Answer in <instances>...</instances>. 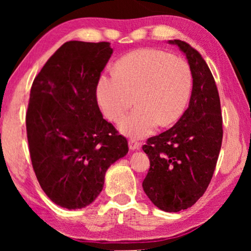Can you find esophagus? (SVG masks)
Segmentation results:
<instances>
[{"label": "esophagus", "instance_id": "esophagus-1", "mask_svg": "<svg viewBox=\"0 0 251 251\" xmlns=\"http://www.w3.org/2000/svg\"><path fill=\"white\" fill-rule=\"evenodd\" d=\"M140 147V143L137 142L136 139H129V149L131 151H136L139 150Z\"/></svg>", "mask_w": 251, "mask_h": 251}]
</instances>
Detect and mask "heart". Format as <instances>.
<instances>
[{
    "instance_id": "obj_1",
    "label": "heart",
    "mask_w": 251,
    "mask_h": 251,
    "mask_svg": "<svg viewBox=\"0 0 251 251\" xmlns=\"http://www.w3.org/2000/svg\"><path fill=\"white\" fill-rule=\"evenodd\" d=\"M192 73L186 61L155 49L126 54L115 65V74L98 78L96 97L105 116L119 121L133 102L136 107L120 122L126 136L143 138L157 126L176 122L186 108Z\"/></svg>"
}]
</instances>
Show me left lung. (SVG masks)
Instances as JSON below:
<instances>
[{
  "label": "left lung",
  "mask_w": 251,
  "mask_h": 251,
  "mask_svg": "<svg viewBox=\"0 0 251 251\" xmlns=\"http://www.w3.org/2000/svg\"><path fill=\"white\" fill-rule=\"evenodd\" d=\"M168 43L186 56L193 87L176 125L143 146L151 164L143 188L161 210L178 212L192 207L210 183L222 146L223 119L214 76L201 54L184 41Z\"/></svg>",
  "instance_id": "obj_1"
}]
</instances>
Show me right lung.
I'll return each mask as SVG.
<instances>
[{
    "instance_id": "add662e5",
    "label": "right lung",
    "mask_w": 251,
    "mask_h": 251,
    "mask_svg": "<svg viewBox=\"0 0 251 251\" xmlns=\"http://www.w3.org/2000/svg\"><path fill=\"white\" fill-rule=\"evenodd\" d=\"M112 53L108 42L64 43L30 89L26 129L33 169L48 198L70 210L96 200L106 171L129 151L96 97Z\"/></svg>"
}]
</instances>
